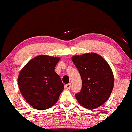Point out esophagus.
Masks as SVG:
<instances>
[{
    "label": "esophagus",
    "instance_id": "34e87169",
    "mask_svg": "<svg viewBox=\"0 0 132 132\" xmlns=\"http://www.w3.org/2000/svg\"><path fill=\"white\" fill-rule=\"evenodd\" d=\"M71 83H69V84H67L65 85V88L67 89H70V88H71Z\"/></svg>",
    "mask_w": 132,
    "mask_h": 132
}]
</instances>
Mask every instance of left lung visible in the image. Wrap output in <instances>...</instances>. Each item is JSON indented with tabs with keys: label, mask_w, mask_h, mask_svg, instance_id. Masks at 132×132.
I'll use <instances>...</instances> for the list:
<instances>
[{
	"label": "left lung",
	"mask_w": 132,
	"mask_h": 132,
	"mask_svg": "<svg viewBox=\"0 0 132 132\" xmlns=\"http://www.w3.org/2000/svg\"><path fill=\"white\" fill-rule=\"evenodd\" d=\"M71 59L82 80V89L75 94L78 102L88 109L102 105L109 98L114 85L113 74L109 64L95 53L76 55Z\"/></svg>",
	"instance_id": "left-lung-1"
}]
</instances>
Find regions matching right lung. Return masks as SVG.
Wrapping results in <instances>:
<instances>
[{"mask_svg": "<svg viewBox=\"0 0 132 132\" xmlns=\"http://www.w3.org/2000/svg\"><path fill=\"white\" fill-rule=\"evenodd\" d=\"M59 57L39 55L27 63L20 72L18 85L32 107L45 110L55 104L64 86L55 68Z\"/></svg>", "mask_w": 132, "mask_h": 132, "instance_id": "obj_1", "label": "right lung"}]
</instances>
